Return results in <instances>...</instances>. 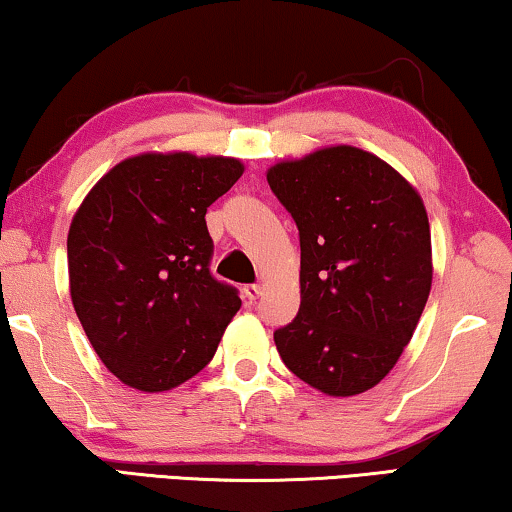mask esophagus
Returning <instances> with one entry per match:
<instances>
[{
  "label": "esophagus",
  "instance_id": "1",
  "mask_svg": "<svg viewBox=\"0 0 512 512\" xmlns=\"http://www.w3.org/2000/svg\"><path fill=\"white\" fill-rule=\"evenodd\" d=\"M261 291H263V286L261 284H247L242 289V293H244V298L249 300V303H254V300L261 296Z\"/></svg>",
  "mask_w": 512,
  "mask_h": 512
}]
</instances>
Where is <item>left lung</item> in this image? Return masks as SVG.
<instances>
[{"label": "left lung", "instance_id": "obj_1", "mask_svg": "<svg viewBox=\"0 0 512 512\" xmlns=\"http://www.w3.org/2000/svg\"><path fill=\"white\" fill-rule=\"evenodd\" d=\"M268 184L300 237V310L275 331L277 352L328 396L363 394L396 366L429 298L424 202L354 146L277 163Z\"/></svg>", "mask_w": 512, "mask_h": 512}]
</instances>
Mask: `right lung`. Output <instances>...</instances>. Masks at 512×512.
Listing matches in <instances>:
<instances>
[{
  "mask_svg": "<svg viewBox=\"0 0 512 512\" xmlns=\"http://www.w3.org/2000/svg\"><path fill=\"white\" fill-rule=\"evenodd\" d=\"M235 158L144 153L97 181L67 235L69 291L104 366L167 391L212 361L242 300L209 270L207 207L242 177Z\"/></svg>",
  "mask_w": 512,
  "mask_h": 512,
  "instance_id": "add662e5",
  "label": "right lung"
}]
</instances>
